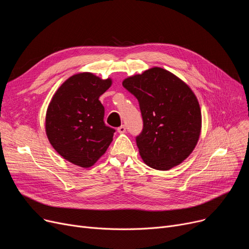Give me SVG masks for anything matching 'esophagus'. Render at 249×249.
<instances>
[{
  "label": "esophagus",
  "instance_id": "34e87169",
  "mask_svg": "<svg viewBox=\"0 0 249 249\" xmlns=\"http://www.w3.org/2000/svg\"><path fill=\"white\" fill-rule=\"evenodd\" d=\"M117 131L119 132L120 134H123V133H125L126 132V127L124 126V125H121L120 127H118V129H117Z\"/></svg>",
  "mask_w": 249,
  "mask_h": 249
}]
</instances>
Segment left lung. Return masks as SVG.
<instances>
[{
	"label": "left lung",
	"instance_id": "8db88e82",
	"mask_svg": "<svg viewBox=\"0 0 249 249\" xmlns=\"http://www.w3.org/2000/svg\"><path fill=\"white\" fill-rule=\"evenodd\" d=\"M122 85L139 102L143 130L136 143L144 163L168 171L188 159L202 128L200 105L191 88L161 68L129 76Z\"/></svg>",
	"mask_w": 249,
	"mask_h": 249
}]
</instances>
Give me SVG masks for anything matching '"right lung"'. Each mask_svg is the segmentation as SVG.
<instances>
[{
  "label": "right lung",
  "instance_id": "obj_1",
  "mask_svg": "<svg viewBox=\"0 0 249 249\" xmlns=\"http://www.w3.org/2000/svg\"><path fill=\"white\" fill-rule=\"evenodd\" d=\"M112 86V78L91 72L69 77L52 97L45 117V132L64 160L87 168L106 152L115 129L104 123L105 109L99 101Z\"/></svg>",
  "mask_w": 249,
  "mask_h": 249
}]
</instances>
